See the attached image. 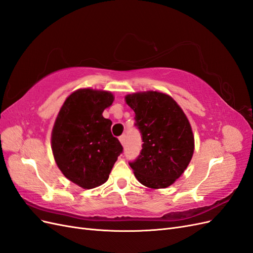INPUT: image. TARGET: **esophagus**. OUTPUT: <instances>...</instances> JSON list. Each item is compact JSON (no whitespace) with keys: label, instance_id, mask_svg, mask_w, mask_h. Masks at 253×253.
<instances>
[{"label":"esophagus","instance_id":"1","mask_svg":"<svg viewBox=\"0 0 253 253\" xmlns=\"http://www.w3.org/2000/svg\"><path fill=\"white\" fill-rule=\"evenodd\" d=\"M119 140H120V142H121L122 144H126V135H121V136L119 137Z\"/></svg>","mask_w":253,"mask_h":253}]
</instances>
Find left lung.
Wrapping results in <instances>:
<instances>
[{"instance_id": "left-lung-1", "label": "left lung", "mask_w": 253, "mask_h": 253, "mask_svg": "<svg viewBox=\"0 0 253 253\" xmlns=\"http://www.w3.org/2000/svg\"><path fill=\"white\" fill-rule=\"evenodd\" d=\"M126 100L135 112V126L143 142L129 167L144 186H171L187 169L194 151V137L186 115L172 97L158 91L127 95Z\"/></svg>"}]
</instances>
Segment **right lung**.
Returning <instances> with one entry per match:
<instances>
[{"mask_svg":"<svg viewBox=\"0 0 253 253\" xmlns=\"http://www.w3.org/2000/svg\"><path fill=\"white\" fill-rule=\"evenodd\" d=\"M114 101L109 91L78 89L61 108L51 134V149L66 178L93 189L109 178L124 148L111 132L112 121L102 116Z\"/></svg>","mask_w":253,"mask_h":253,"instance_id":"add662e5","label":"right lung"}]
</instances>
